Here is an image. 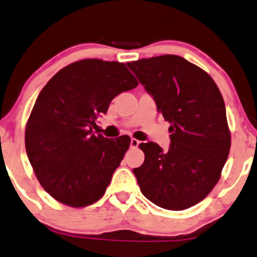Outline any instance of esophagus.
Instances as JSON below:
<instances>
[{
  "instance_id": "obj_1",
  "label": "esophagus",
  "mask_w": 257,
  "mask_h": 257,
  "mask_svg": "<svg viewBox=\"0 0 257 257\" xmlns=\"http://www.w3.org/2000/svg\"><path fill=\"white\" fill-rule=\"evenodd\" d=\"M139 145H140L139 140H136V139H132L131 140V147H132V148H138Z\"/></svg>"
}]
</instances>
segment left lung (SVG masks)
Returning a JSON list of instances; mask_svg holds the SVG:
<instances>
[{"instance_id":"1","label":"left lung","mask_w":257,"mask_h":257,"mask_svg":"<svg viewBox=\"0 0 257 257\" xmlns=\"http://www.w3.org/2000/svg\"><path fill=\"white\" fill-rule=\"evenodd\" d=\"M170 124V147L141 143L145 162L134 172L156 206L184 210L213 190L230 149L223 97L213 78L177 55L128 62Z\"/></svg>"}]
</instances>
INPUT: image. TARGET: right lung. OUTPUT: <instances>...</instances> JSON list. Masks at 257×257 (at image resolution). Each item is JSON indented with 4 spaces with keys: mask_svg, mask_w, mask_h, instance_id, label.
Segmentation results:
<instances>
[{
    "mask_svg": "<svg viewBox=\"0 0 257 257\" xmlns=\"http://www.w3.org/2000/svg\"><path fill=\"white\" fill-rule=\"evenodd\" d=\"M139 84L124 63L85 59L64 67L41 90L26 126V150L50 196L74 208L100 200L131 145L94 134L112 98Z\"/></svg>",
    "mask_w": 257,
    "mask_h": 257,
    "instance_id": "right-lung-1",
    "label": "right lung"
}]
</instances>
